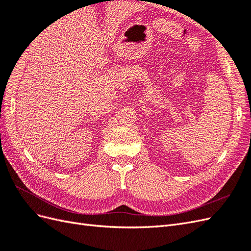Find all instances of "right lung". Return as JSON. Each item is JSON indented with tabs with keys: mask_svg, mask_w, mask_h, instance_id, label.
<instances>
[{
	"mask_svg": "<svg viewBox=\"0 0 251 251\" xmlns=\"http://www.w3.org/2000/svg\"><path fill=\"white\" fill-rule=\"evenodd\" d=\"M113 1H114V0H113Z\"/></svg>",
	"mask_w": 251,
	"mask_h": 251,
	"instance_id": "add662e5",
	"label": "right lung"
}]
</instances>
